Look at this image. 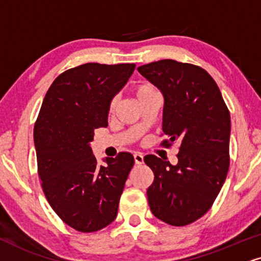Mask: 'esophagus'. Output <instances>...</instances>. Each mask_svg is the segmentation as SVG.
Instances as JSON below:
<instances>
[{"instance_id": "obj_1", "label": "esophagus", "mask_w": 261, "mask_h": 261, "mask_svg": "<svg viewBox=\"0 0 261 261\" xmlns=\"http://www.w3.org/2000/svg\"><path fill=\"white\" fill-rule=\"evenodd\" d=\"M133 156H134V162H136V165H141V163L144 162V156L141 155V153L136 152Z\"/></svg>"}]
</instances>
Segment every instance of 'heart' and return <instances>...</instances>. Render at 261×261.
Returning a JSON list of instances; mask_svg holds the SVG:
<instances>
[{
    "instance_id": "b5f03b06",
    "label": "heart",
    "mask_w": 261,
    "mask_h": 261,
    "mask_svg": "<svg viewBox=\"0 0 261 261\" xmlns=\"http://www.w3.org/2000/svg\"><path fill=\"white\" fill-rule=\"evenodd\" d=\"M134 93H136V96H137L138 100H141V99L146 98V96L157 94L159 91L156 89V87L150 85V83H140V85H138L136 87V89H134ZM117 102H118L117 98H114L110 101V104H109V112H110V114L115 112L116 108H117Z\"/></svg>"
}]
</instances>
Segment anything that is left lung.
<instances>
[{
	"mask_svg": "<svg viewBox=\"0 0 261 261\" xmlns=\"http://www.w3.org/2000/svg\"><path fill=\"white\" fill-rule=\"evenodd\" d=\"M165 98L163 145L178 141V163L155 155L144 161L152 169L147 189L152 214L185 226L204 215L220 192L230 166V112L219 87L202 67L172 59L138 67Z\"/></svg>",
	"mask_w": 261,
	"mask_h": 261,
	"instance_id": "8db88e82",
	"label": "left lung"
}]
</instances>
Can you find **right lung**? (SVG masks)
<instances>
[{
  "label": "right lung",
  "mask_w": 261,
  "mask_h": 261,
  "mask_svg": "<svg viewBox=\"0 0 261 261\" xmlns=\"http://www.w3.org/2000/svg\"><path fill=\"white\" fill-rule=\"evenodd\" d=\"M136 64L87 63L66 70L48 89L34 128L38 175L48 203L64 223L81 232L116 219L134 159L120 152L99 166L91 141L108 127L109 104Z\"/></svg>",
  "instance_id": "add662e5"
}]
</instances>
